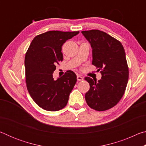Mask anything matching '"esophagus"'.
Instances as JSON below:
<instances>
[{
	"label": "esophagus",
	"mask_w": 146,
	"mask_h": 146,
	"mask_svg": "<svg viewBox=\"0 0 146 146\" xmlns=\"http://www.w3.org/2000/svg\"><path fill=\"white\" fill-rule=\"evenodd\" d=\"M83 80V77L80 75H77V80L82 81Z\"/></svg>",
	"instance_id": "34e87169"
}]
</instances>
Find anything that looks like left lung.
I'll use <instances>...</instances> for the list:
<instances>
[{"label":"left lung","mask_w":146,"mask_h":146,"mask_svg":"<svg viewBox=\"0 0 146 146\" xmlns=\"http://www.w3.org/2000/svg\"><path fill=\"white\" fill-rule=\"evenodd\" d=\"M82 33L93 49L92 64L102 74L98 81L85 77L90 86L86 101L96 111L108 110L117 104L127 86L129 68L124 49L119 40L104 31L91 29Z\"/></svg>","instance_id":"obj_1"}]
</instances>
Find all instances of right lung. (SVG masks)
<instances>
[{
  "instance_id": "add662e5",
  "label": "right lung",
  "mask_w": 146,
  "mask_h": 146,
  "mask_svg": "<svg viewBox=\"0 0 146 146\" xmlns=\"http://www.w3.org/2000/svg\"><path fill=\"white\" fill-rule=\"evenodd\" d=\"M79 31H49L36 36L25 56L26 83L31 97L44 110L56 111L67 105L76 82V75L69 70L54 80L56 65L62 61V46Z\"/></svg>"
}]
</instances>
